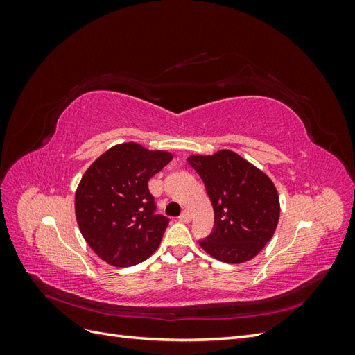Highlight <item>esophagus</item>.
I'll return each instance as SVG.
<instances>
[{"label":"esophagus","instance_id":"esophagus-1","mask_svg":"<svg viewBox=\"0 0 355 355\" xmlns=\"http://www.w3.org/2000/svg\"><path fill=\"white\" fill-rule=\"evenodd\" d=\"M191 218H192V216H191V213L185 210V211L182 213L180 216H179V220H180V222H184V223H188V222H191Z\"/></svg>","mask_w":355,"mask_h":355}]
</instances>
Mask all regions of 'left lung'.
<instances>
[{
	"instance_id": "8db88e82",
	"label": "left lung",
	"mask_w": 355,
	"mask_h": 355,
	"mask_svg": "<svg viewBox=\"0 0 355 355\" xmlns=\"http://www.w3.org/2000/svg\"><path fill=\"white\" fill-rule=\"evenodd\" d=\"M188 163L204 182L214 211V227L201 249L225 263L253 259L272 239L280 200L274 182L237 153L220 149L194 154Z\"/></svg>"
}]
</instances>
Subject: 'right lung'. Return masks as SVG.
I'll use <instances>...</instances> for the list:
<instances>
[{
  "label": "right lung",
  "mask_w": 355,
  "mask_h": 355,
  "mask_svg": "<svg viewBox=\"0 0 355 355\" xmlns=\"http://www.w3.org/2000/svg\"><path fill=\"white\" fill-rule=\"evenodd\" d=\"M171 158L167 151L125 142L85 170L75 192V216L84 240L106 263L132 266L158 249L168 219L154 213L148 180Z\"/></svg>",
  "instance_id": "obj_1"
}]
</instances>
